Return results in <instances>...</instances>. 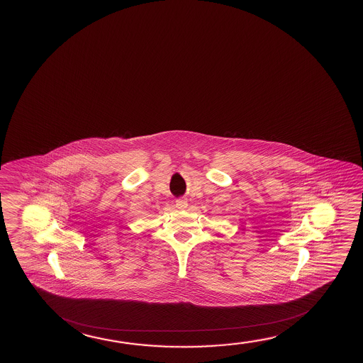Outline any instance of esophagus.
I'll list each match as a JSON object with an SVG mask.
<instances>
[{"label": "esophagus", "instance_id": "obj_1", "mask_svg": "<svg viewBox=\"0 0 363 363\" xmlns=\"http://www.w3.org/2000/svg\"><path fill=\"white\" fill-rule=\"evenodd\" d=\"M175 206L178 209H185V208L188 207V201L184 199V198H182V199H177L175 201Z\"/></svg>", "mask_w": 363, "mask_h": 363}]
</instances>
